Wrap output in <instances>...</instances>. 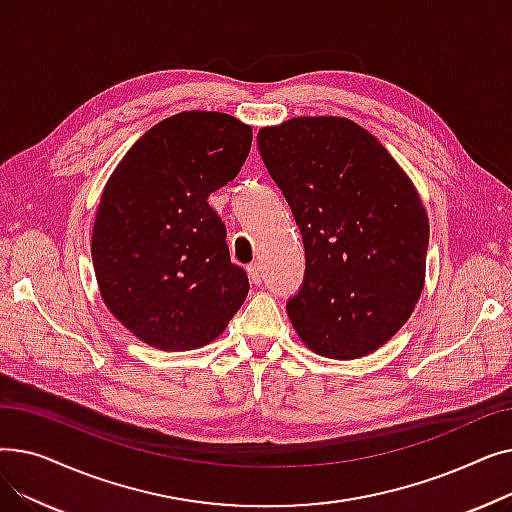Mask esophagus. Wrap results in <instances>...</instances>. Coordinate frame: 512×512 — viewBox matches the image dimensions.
Masks as SVG:
<instances>
[{
  "instance_id": "obj_1",
  "label": "esophagus",
  "mask_w": 512,
  "mask_h": 512,
  "mask_svg": "<svg viewBox=\"0 0 512 512\" xmlns=\"http://www.w3.org/2000/svg\"><path fill=\"white\" fill-rule=\"evenodd\" d=\"M247 274H249V280H251L255 286L261 284L263 276H261V265H259V263H251V265L247 267Z\"/></svg>"
}]
</instances>
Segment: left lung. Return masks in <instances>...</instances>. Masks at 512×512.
<instances>
[{"label": "left lung", "mask_w": 512, "mask_h": 512, "mask_svg": "<svg viewBox=\"0 0 512 512\" xmlns=\"http://www.w3.org/2000/svg\"><path fill=\"white\" fill-rule=\"evenodd\" d=\"M301 228L307 270L286 305L313 353L348 361L407 324L425 286L429 220L409 174L357 122L299 116L257 132Z\"/></svg>", "instance_id": "1"}]
</instances>
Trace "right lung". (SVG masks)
Here are the masks:
<instances>
[{
  "instance_id": "right-lung-1",
  "label": "right lung",
  "mask_w": 512,
  "mask_h": 512,
  "mask_svg": "<svg viewBox=\"0 0 512 512\" xmlns=\"http://www.w3.org/2000/svg\"><path fill=\"white\" fill-rule=\"evenodd\" d=\"M251 141L230 114L180 112L151 126L105 182L91 238L101 299L159 351L213 342L247 299L207 199L236 178Z\"/></svg>"
}]
</instances>
